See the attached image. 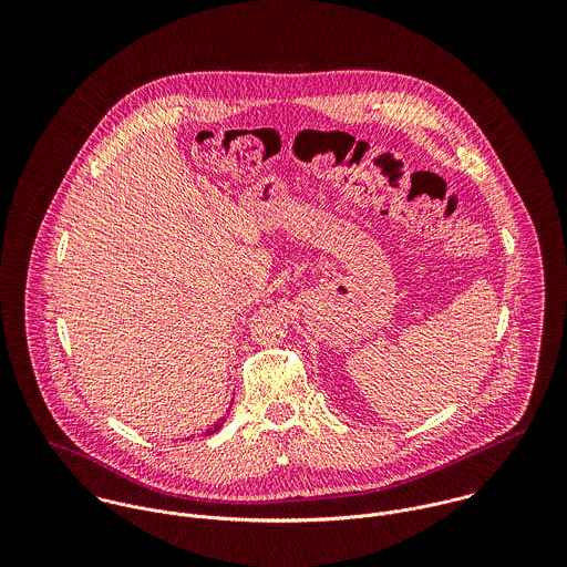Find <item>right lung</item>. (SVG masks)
Returning <instances> with one entry per match:
<instances>
[{
	"label": "right lung",
	"instance_id": "obj_1",
	"mask_svg": "<svg viewBox=\"0 0 567 567\" xmlns=\"http://www.w3.org/2000/svg\"><path fill=\"white\" fill-rule=\"evenodd\" d=\"M227 414H229V410H227ZM225 421H227V416H223L220 421H216V423H214V425H212V427H209L205 434H214V432H218V430L223 427V423H225Z\"/></svg>",
	"mask_w": 567,
	"mask_h": 567
}]
</instances>
